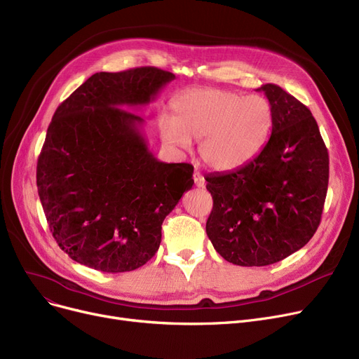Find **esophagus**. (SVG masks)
Segmentation results:
<instances>
[{"instance_id":"34e87169","label":"esophagus","mask_w":359,"mask_h":359,"mask_svg":"<svg viewBox=\"0 0 359 359\" xmlns=\"http://www.w3.org/2000/svg\"><path fill=\"white\" fill-rule=\"evenodd\" d=\"M194 180H195V184H196L198 187H203V186H205V179H203V176L198 172V168L195 170V173H194Z\"/></svg>"}]
</instances>
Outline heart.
Returning <instances> with one entry per match:
<instances>
[{
    "instance_id": "obj_1",
    "label": "heart",
    "mask_w": 359,
    "mask_h": 359,
    "mask_svg": "<svg viewBox=\"0 0 359 359\" xmlns=\"http://www.w3.org/2000/svg\"><path fill=\"white\" fill-rule=\"evenodd\" d=\"M272 111L262 96H241L222 88H199L173 103V118L161 116L158 129L164 142L186 148L201 140L202 161L218 172L249 163L265 144Z\"/></svg>"
}]
</instances>
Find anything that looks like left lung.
<instances>
[{
	"label": "left lung",
	"mask_w": 359,
	"mask_h": 359,
	"mask_svg": "<svg viewBox=\"0 0 359 359\" xmlns=\"http://www.w3.org/2000/svg\"><path fill=\"white\" fill-rule=\"evenodd\" d=\"M272 134L260 153L229 173L206 176L214 199L206 221L214 249L238 266H266L304 248L327 194L329 154L307 106L265 84Z\"/></svg>",
	"instance_id": "8db88e82"
}]
</instances>
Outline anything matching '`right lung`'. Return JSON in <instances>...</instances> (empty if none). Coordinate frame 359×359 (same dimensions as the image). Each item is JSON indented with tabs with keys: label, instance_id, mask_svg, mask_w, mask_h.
<instances>
[{
	"label": "right lung",
	"instance_id": "add662e5",
	"mask_svg": "<svg viewBox=\"0 0 359 359\" xmlns=\"http://www.w3.org/2000/svg\"><path fill=\"white\" fill-rule=\"evenodd\" d=\"M175 74L156 67L96 72L56 109L36 168L50 233L75 262L118 273L156 255L161 224L194 184L187 163L158 161L132 106Z\"/></svg>",
	"mask_w": 359,
	"mask_h": 359
}]
</instances>
